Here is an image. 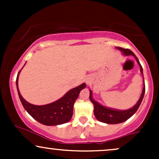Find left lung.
Instances as JSON below:
<instances>
[{"mask_svg": "<svg viewBox=\"0 0 159 159\" xmlns=\"http://www.w3.org/2000/svg\"><path fill=\"white\" fill-rule=\"evenodd\" d=\"M116 48L121 51L123 55L134 56V57H135L138 63L140 66V72L143 74V68H142L141 65H140L138 57H137L135 54H134L132 51L129 50V49L128 48H120V47H116ZM144 93H145V84H143V91H142V93L140 95V97L136 105L133 107H132V108L129 109V110H124V111L115 110V109L110 108V107H106L105 106H102V105H100L99 103H98L97 102H96L93 98L92 91L91 90H90V100L91 101V102L94 105L93 112H94L95 116H96V118L98 120V121L102 122V123H107V124H117V123H123V122L125 121V120L129 119L133 114H134V113L136 112L137 110L138 109V107H139V106L140 105V103H141L142 100H143Z\"/></svg>", "mask_w": 159, "mask_h": 159, "instance_id": "8db88e82", "label": "left lung"}]
</instances>
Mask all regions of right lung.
Wrapping results in <instances>:
<instances>
[{
  "mask_svg": "<svg viewBox=\"0 0 159 159\" xmlns=\"http://www.w3.org/2000/svg\"><path fill=\"white\" fill-rule=\"evenodd\" d=\"M16 78V87L18 93L24 108L34 119L45 125H61L69 122L73 114V105L82 89L85 88V83L72 89L61 98L54 102L45 105H34L24 99L19 90L18 81L19 75Z\"/></svg>",
  "mask_w": 159,
  "mask_h": 159,
  "instance_id": "1",
  "label": "right lung"
}]
</instances>
